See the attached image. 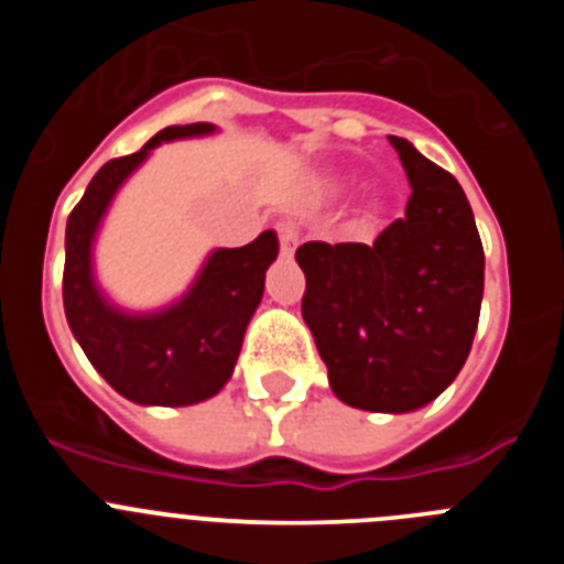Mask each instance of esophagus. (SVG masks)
Listing matches in <instances>:
<instances>
[{
	"mask_svg": "<svg viewBox=\"0 0 564 564\" xmlns=\"http://www.w3.org/2000/svg\"><path fill=\"white\" fill-rule=\"evenodd\" d=\"M276 231H279V248H282V253H285V257H293V251H296L299 246V231L291 226V223H279Z\"/></svg>",
	"mask_w": 564,
	"mask_h": 564,
	"instance_id": "34e87169",
	"label": "esophagus"
}]
</instances>
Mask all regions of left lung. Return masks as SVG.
Here are the masks:
<instances>
[{"instance_id":"1","label":"left lung","mask_w":564,"mask_h":564,"mask_svg":"<svg viewBox=\"0 0 564 564\" xmlns=\"http://www.w3.org/2000/svg\"><path fill=\"white\" fill-rule=\"evenodd\" d=\"M410 203L376 242H305L302 316L338 401L367 412H415L466 364L482 302L475 214L460 183L390 134Z\"/></svg>"}]
</instances>
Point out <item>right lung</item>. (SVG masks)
Masks as SVG:
<instances>
[{"instance_id":"obj_1","label":"right lung","mask_w":564,"mask_h":564,"mask_svg":"<svg viewBox=\"0 0 564 564\" xmlns=\"http://www.w3.org/2000/svg\"><path fill=\"white\" fill-rule=\"evenodd\" d=\"M214 132V123L166 127L141 152L104 163L67 220V325L104 381L141 406H192L226 387L279 253L276 231L242 248H214L188 291L158 311H127L98 285L93 248L115 194L161 143Z\"/></svg>"}]
</instances>
